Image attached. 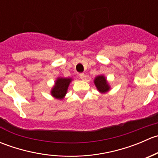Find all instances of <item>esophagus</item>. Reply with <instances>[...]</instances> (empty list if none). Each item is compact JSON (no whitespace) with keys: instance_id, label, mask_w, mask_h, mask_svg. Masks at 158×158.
I'll return each mask as SVG.
<instances>
[{"instance_id":"esophagus-1","label":"esophagus","mask_w":158,"mask_h":158,"mask_svg":"<svg viewBox=\"0 0 158 158\" xmlns=\"http://www.w3.org/2000/svg\"><path fill=\"white\" fill-rule=\"evenodd\" d=\"M79 78L83 80V79H85V74H84V73H80V74H79Z\"/></svg>"}]
</instances>
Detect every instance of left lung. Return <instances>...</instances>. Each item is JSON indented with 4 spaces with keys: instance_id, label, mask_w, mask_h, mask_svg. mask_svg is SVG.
<instances>
[{
    "instance_id": "8db88e82",
    "label": "left lung",
    "mask_w": 158,
    "mask_h": 158,
    "mask_svg": "<svg viewBox=\"0 0 158 158\" xmlns=\"http://www.w3.org/2000/svg\"><path fill=\"white\" fill-rule=\"evenodd\" d=\"M94 84H95L97 90L102 94L106 93L111 89V86H110L109 82L107 81L104 75L97 76L94 79Z\"/></svg>"
}]
</instances>
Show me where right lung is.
I'll return each instance as SVG.
<instances>
[{
	"label": "right lung",
	"instance_id": "1",
	"mask_svg": "<svg viewBox=\"0 0 158 158\" xmlns=\"http://www.w3.org/2000/svg\"><path fill=\"white\" fill-rule=\"evenodd\" d=\"M72 81H73L72 78H57L56 79L54 85L51 89V95L55 98H56V99L62 100L63 98H64L66 93H67V90L70 82Z\"/></svg>",
	"mask_w": 158,
	"mask_h": 158
}]
</instances>
